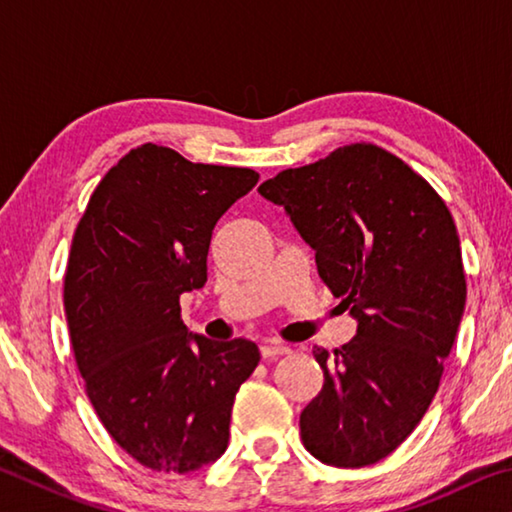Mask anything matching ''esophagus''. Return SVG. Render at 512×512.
Returning <instances> with one entry per match:
<instances>
[{
  "instance_id": "1",
  "label": "esophagus",
  "mask_w": 512,
  "mask_h": 512,
  "mask_svg": "<svg viewBox=\"0 0 512 512\" xmlns=\"http://www.w3.org/2000/svg\"><path fill=\"white\" fill-rule=\"evenodd\" d=\"M259 350H262V357H264V359H275V357H282V354H289V352H291L289 345L273 343V341H271V343H264Z\"/></svg>"
}]
</instances>
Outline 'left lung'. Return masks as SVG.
<instances>
[{
	"instance_id": "8db88e82",
	"label": "left lung",
	"mask_w": 512,
	"mask_h": 512,
	"mask_svg": "<svg viewBox=\"0 0 512 512\" xmlns=\"http://www.w3.org/2000/svg\"><path fill=\"white\" fill-rule=\"evenodd\" d=\"M316 253L318 275L357 320L329 354L314 348L323 391L300 413L307 452L366 467L395 452L427 413L465 309L452 214L409 164L350 144L257 189Z\"/></svg>"
}]
</instances>
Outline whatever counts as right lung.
<instances>
[{
	"instance_id": "add662e5",
	"label": "right lung",
	"mask_w": 512,
	"mask_h": 512,
	"mask_svg": "<svg viewBox=\"0 0 512 512\" xmlns=\"http://www.w3.org/2000/svg\"><path fill=\"white\" fill-rule=\"evenodd\" d=\"M257 180L144 144L106 173L74 232L76 366L103 427L155 472L201 470L228 449L235 395L259 363L253 341L205 339L180 316V296L207 282L216 221Z\"/></svg>"
}]
</instances>
